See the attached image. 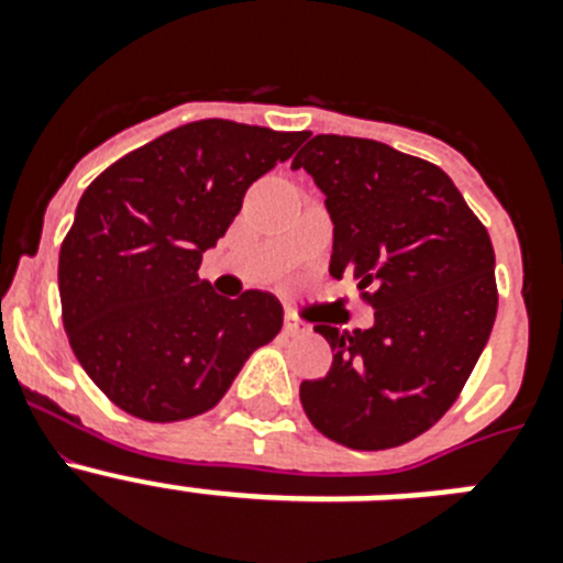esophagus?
I'll list each match as a JSON object with an SVG mask.
<instances>
[{"label":"esophagus","mask_w":563,"mask_h":563,"mask_svg":"<svg viewBox=\"0 0 563 563\" xmlns=\"http://www.w3.org/2000/svg\"><path fill=\"white\" fill-rule=\"evenodd\" d=\"M307 332V324H301L292 312H285V335H301Z\"/></svg>","instance_id":"esophagus-1"}]
</instances>
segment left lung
<instances>
[{
	"instance_id": "obj_1",
	"label": "left lung",
	"mask_w": 563,
	"mask_h": 563,
	"mask_svg": "<svg viewBox=\"0 0 563 563\" xmlns=\"http://www.w3.org/2000/svg\"><path fill=\"white\" fill-rule=\"evenodd\" d=\"M292 168L327 197L330 276L355 278L375 310L369 330L316 321L332 366L301 383V406L346 449H395L454 406L485 350L499 305L494 245L449 174L386 143L316 134Z\"/></svg>"
}]
</instances>
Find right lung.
<instances>
[{"label":"right lung","instance_id":"right-lung-1","mask_svg":"<svg viewBox=\"0 0 563 563\" xmlns=\"http://www.w3.org/2000/svg\"><path fill=\"white\" fill-rule=\"evenodd\" d=\"M305 132L211 118L134 148L84 191L58 253L69 346L126 415L177 422L213 409L282 330L278 298L217 296L197 276L245 191Z\"/></svg>","mask_w":563,"mask_h":563}]
</instances>
